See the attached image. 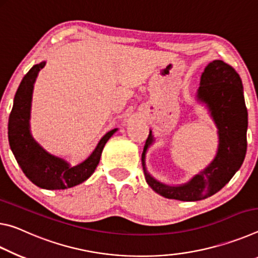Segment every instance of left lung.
<instances>
[{"label": "left lung", "mask_w": 258, "mask_h": 258, "mask_svg": "<svg viewBox=\"0 0 258 258\" xmlns=\"http://www.w3.org/2000/svg\"><path fill=\"white\" fill-rule=\"evenodd\" d=\"M198 97L208 105L218 128V152L210 166L187 184L168 186L146 172L145 152L153 142L151 133L143 151L142 162L147 184L167 199L198 201L213 196L229 183L246 157L248 112L241 79L233 67L223 60L210 62L202 73Z\"/></svg>", "instance_id": "1"}]
</instances>
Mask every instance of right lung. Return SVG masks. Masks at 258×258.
<instances>
[{
	"label": "right lung",
	"instance_id": "right-lung-1",
	"mask_svg": "<svg viewBox=\"0 0 258 258\" xmlns=\"http://www.w3.org/2000/svg\"><path fill=\"white\" fill-rule=\"evenodd\" d=\"M44 65V61L34 65L20 82L9 116L8 134L17 162L33 184L46 189H64L81 184L94 174L105 144L116 129L105 135L90 157L75 167L42 149L31 136L28 121L34 82Z\"/></svg>",
	"mask_w": 258,
	"mask_h": 258
}]
</instances>
